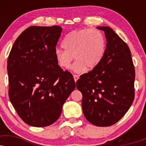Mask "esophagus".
<instances>
[{"instance_id":"34e87169","label":"esophagus","mask_w":146,"mask_h":146,"mask_svg":"<svg viewBox=\"0 0 146 146\" xmlns=\"http://www.w3.org/2000/svg\"><path fill=\"white\" fill-rule=\"evenodd\" d=\"M73 76H74V79L75 82H76L77 80H78V78H79V76H78V75H74Z\"/></svg>"}]
</instances>
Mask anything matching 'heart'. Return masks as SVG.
<instances>
[{
	"mask_svg": "<svg viewBox=\"0 0 146 146\" xmlns=\"http://www.w3.org/2000/svg\"><path fill=\"white\" fill-rule=\"evenodd\" d=\"M64 49L56 48L54 56L58 64L68 69L76 60L72 68L76 72L86 69L92 70L100 63L106 50L104 36L96 29H85L74 31L66 36L63 41Z\"/></svg>",
	"mask_w": 146,
	"mask_h": 146,
	"instance_id": "obj_1",
	"label": "heart"
}]
</instances>
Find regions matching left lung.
Listing matches in <instances>:
<instances>
[{"instance_id":"1","label":"left lung","mask_w":146,"mask_h":146,"mask_svg":"<svg viewBox=\"0 0 146 146\" xmlns=\"http://www.w3.org/2000/svg\"><path fill=\"white\" fill-rule=\"evenodd\" d=\"M104 31L106 50L100 63L77 80L82 94L84 116L96 126L107 127L117 122L134 100L135 68L127 44L108 27Z\"/></svg>"}]
</instances>
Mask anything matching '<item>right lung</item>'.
Returning <instances> with one entry per match:
<instances>
[{
  "label": "right lung",
  "mask_w": 146,
  "mask_h": 146,
  "mask_svg": "<svg viewBox=\"0 0 146 146\" xmlns=\"http://www.w3.org/2000/svg\"><path fill=\"white\" fill-rule=\"evenodd\" d=\"M62 27H29L12 47L7 62L9 96L19 117L35 127L54 123L76 83L54 56Z\"/></svg>",
  "instance_id": "obj_1"
}]
</instances>
